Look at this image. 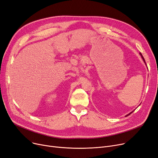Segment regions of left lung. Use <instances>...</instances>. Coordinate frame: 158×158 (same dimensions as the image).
Segmentation results:
<instances>
[{
  "label": "left lung",
  "mask_w": 158,
  "mask_h": 158,
  "mask_svg": "<svg viewBox=\"0 0 158 158\" xmlns=\"http://www.w3.org/2000/svg\"><path fill=\"white\" fill-rule=\"evenodd\" d=\"M139 54H140V56H141V57H142V59H143V61H144V63H145V64H146V63H145V59H144V58H143V56H142V54H141V53H139ZM146 66H147V64H146ZM134 110H133V111H132V112H130V114H127V115H126V116H128V115H130V114H132V112H134Z\"/></svg>",
  "instance_id": "8db88e82"
}]
</instances>
